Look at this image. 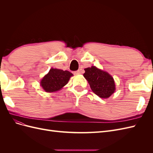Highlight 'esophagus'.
Segmentation results:
<instances>
[{"mask_svg":"<svg viewBox=\"0 0 153 153\" xmlns=\"http://www.w3.org/2000/svg\"><path fill=\"white\" fill-rule=\"evenodd\" d=\"M80 70H77L76 71H74V74H75V75H78V74H80Z\"/></svg>","mask_w":153,"mask_h":153,"instance_id":"esophagus-1","label":"esophagus"}]
</instances>
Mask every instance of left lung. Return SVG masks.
<instances>
[{
    "instance_id": "1",
    "label": "left lung",
    "mask_w": 153,
    "mask_h": 153,
    "mask_svg": "<svg viewBox=\"0 0 153 153\" xmlns=\"http://www.w3.org/2000/svg\"><path fill=\"white\" fill-rule=\"evenodd\" d=\"M84 76L87 80L94 93L101 98H108L115 90V83L112 76L95 66L84 69Z\"/></svg>"
}]
</instances>
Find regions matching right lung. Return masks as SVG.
I'll return each instance as SVG.
<instances>
[{
	"mask_svg": "<svg viewBox=\"0 0 153 153\" xmlns=\"http://www.w3.org/2000/svg\"><path fill=\"white\" fill-rule=\"evenodd\" d=\"M71 76L73 74L68 71L52 68L41 80V85L47 92L57 91L68 84Z\"/></svg>",
	"mask_w": 153,
	"mask_h": 153,
	"instance_id": "add662e5",
	"label": "right lung"
}]
</instances>
